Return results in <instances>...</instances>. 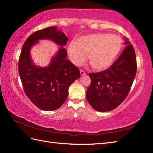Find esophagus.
Masks as SVG:
<instances>
[{"mask_svg":"<svg viewBox=\"0 0 153 153\" xmlns=\"http://www.w3.org/2000/svg\"><path fill=\"white\" fill-rule=\"evenodd\" d=\"M80 74H81V76H84V75H85V74H86V72H85V71L83 70H80Z\"/></svg>","mask_w":153,"mask_h":153,"instance_id":"esophagus-1","label":"esophagus"}]
</instances>
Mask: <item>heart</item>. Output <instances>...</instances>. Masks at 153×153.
I'll use <instances>...</instances> for the list:
<instances>
[{"label": "heart", "instance_id": "obj_1", "mask_svg": "<svg viewBox=\"0 0 153 153\" xmlns=\"http://www.w3.org/2000/svg\"><path fill=\"white\" fill-rule=\"evenodd\" d=\"M75 44H71L68 53L72 62L79 65L87 54L88 62L94 70L108 68L118 55L122 48L120 36L108 33H96L77 38Z\"/></svg>", "mask_w": 153, "mask_h": 153}]
</instances>
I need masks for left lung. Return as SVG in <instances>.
<instances>
[{
	"mask_svg": "<svg viewBox=\"0 0 153 153\" xmlns=\"http://www.w3.org/2000/svg\"><path fill=\"white\" fill-rule=\"evenodd\" d=\"M125 49L108 69L89 73L91 83L86 93L88 102L98 111H110L125 100L132 87L137 70L133 45L126 39Z\"/></svg>",
	"mask_w": 153,
	"mask_h": 153,
	"instance_id": "left-lung-1",
	"label": "left lung"
}]
</instances>
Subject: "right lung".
Masks as SVG:
<instances>
[{
  "mask_svg": "<svg viewBox=\"0 0 153 153\" xmlns=\"http://www.w3.org/2000/svg\"><path fill=\"white\" fill-rule=\"evenodd\" d=\"M49 39L63 47L68 37L56 27H49L33 33L25 42L19 59L18 70L24 92L38 108L45 111L59 109L66 100L68 88L79 78V68L67 59L66 49L60 48L48 67L35 66L30 49L38 40Z\"/></svg>",
  "mask_w": 153,
  "mask_h": 153,
  "instance_id": "right-lung-1",
  "label": "right lung"
}]
</instances>
